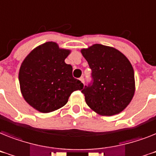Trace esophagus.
I'll return each mask as SVG.
<instances>
[{"mask_svg":"<svg viewBox=\"0 0 156 156\" xmlns=\"http://www.w3.org/2000/svg\"><path fill=\"white\" fill-rule=\"evenodd\" d=\"M79 80L81 81V82H82V83H83V84H84V82H85V80H84V78H83V77H81L80 78H79Z\"/></svg>","mask_w":156,"mask_h":156,"instance_id":"esophagus-1","label":"esophagus"}]
</instances>
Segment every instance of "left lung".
I'll return each mask as SVG.
<instances>
[{
    "label": "left lung",
    "mask_w": 156,
    "mask_h": 156,
    "mask_svg": "<svg viewBox=\"0 0 156 156\" xmlns=\"http://www.w3.org/2000/svg\"><path fill=\"white\" fill-rule=\"evenodd\" d=\"M92 70V82L82 93L91 109L101 116L122 112L134 96V70L118 50L94 44L81 51Z\"/></svg>",
    "instance_id": "1"
}]
</instances>
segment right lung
I'll list each match as a JSON object with an SVG mask.
<instances>
[{"label": "right lung", "mask_w": 156, "mask_h": 156, "mask_svg": "<svg viewBox=\"0 0 156 156\" xmlns=\"http://www.w3.org/2000/svg\"><path fill=\"white\" fill-rule=\"evenodd\" d=\"M70 50L47 42L31 51L19 71L20 90L24 100L39 112L47 113L62 108L83 84L72 75L71 65L65 62Z\"/></svg>", "instance_id": "1"}]
</instances>
